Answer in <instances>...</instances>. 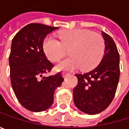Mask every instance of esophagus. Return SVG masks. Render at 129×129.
<instances>
[{"label":"esophagus","instance_id":"obj_1","mask_svg":"<svg viewBox=\"0 0 129 129\" xmlns=\"http://www.w3.org/2000/svg\"><path fill=\"white\" fill-rule=\"evenodd\" d=\"M62 75H63V78H66L67 76H69V73H68V72H63L62 73Z\"/></svg>","mask_w":129,"mask_h":129}]
</instances>
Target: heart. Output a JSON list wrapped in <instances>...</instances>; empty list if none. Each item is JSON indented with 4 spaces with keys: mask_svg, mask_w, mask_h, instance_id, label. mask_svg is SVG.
Masks as SVG:
<instances>
[{
    "mask_svg": "<svg viewBox=\"0 0 129 129\" xmlns=\"http://www.w3.org/2000/svg\"><path fill=\"white\" fill-rule=\"evenodd\" d=\"M60 42L52 37L43 42V51L53 62L60 60L69 49L72 56L57 65V70H72L81 66L84 70L95 68L102 60L105 51V42L102 36L89 30L71 29L58 33Z\"/></svg>",
    "mask_w": 129,
    "mask_h": 129,
    "instance_id": "heart-1",
    "label": "heart"
}]
</instances>
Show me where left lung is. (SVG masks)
I'll return each instance as SVG.
<instances>
[{
	"label": "left lung",
	"instance_id": "1",
	"mask_svg": "<svg viewBox=\"0 0 129 129\" xmlns=\"http://www.w3.org/2000/svg\"><path fill=\"white\" fill-rule=\"evenodd\" d=\"M105 42V55L97 67L88 72L75 74L78 84L73 90L74 103L82 112L96 114L113 101L119 79V54L111 36L102 32Z\"/></svg>",
	"mask_w": 129,
	"mask_h": 129
}]
</instances>
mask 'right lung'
<instances>
[{
  "label": "right lung",
  "instance_id": "right-lung-1",
  "mask_svg": "<svg viewBox=\"0 0 129 129\" xmlns=\"http://www.w3.org/2000/svg\"><path fill=\"white\" fill-rule=\"evenodd\" d=\"M57 28L29 24L12 41L9 57L12 87L21 105L30 111L40 112L50 108L55 89L64 81L60 72L43 76L54 67L44 53L43 42L49 33Z\"/></svg>",
  "mask_w": 129,
  "mask_h": 129
}]
</instances>
